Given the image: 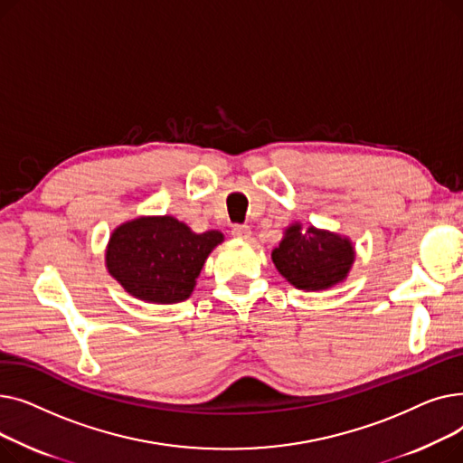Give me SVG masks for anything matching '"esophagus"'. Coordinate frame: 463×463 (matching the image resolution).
Returning a JSON list of instances; mask_svg holds the SVG:
<instances>
[{
    "label": "esophagus",
    "instance_id": "34e87169",
    "mask_svg": "<svg viewBox=\"0 0 463 463\" xmlns=\"http://www.w3.org/2000/svg\"><path fill=\"white\" fill-rule=\"evenodd\" d=\"M231 232H232V236L238 238V240H246V241L251 240V229H250L248 225H234Z\"/></svg>",
    "mask_w": 463,
    "mask_h": 463
}]
</instances>
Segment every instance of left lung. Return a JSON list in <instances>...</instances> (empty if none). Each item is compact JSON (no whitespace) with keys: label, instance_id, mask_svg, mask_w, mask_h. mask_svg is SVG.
<instances>
[{"label":"left lung","instance_id":"obj_1","mask_svg":"<svg viewBox=\"0 0 463 463\" xmlns=\"http://www.w3.org/2000/svg\"><path fill=\"white\" fill-rule=\"evenodd\" d=\"M278 272L297 288L325 290L342 283L354 262L351 240L330 231L295 223L272 251Z\"/></svg>","mask_w":463,"mask_h":463}]
</instances>
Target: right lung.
<instances>
[{
	"instance_id": "1",
	"label": "right lung",
	"mask_w": 463,
	"mask_h": 463,
	"mask_svg": "<svg viewBox=\"0 0 463 463\" xmlns=\"http://www.w3.org/2000/svg\"><path fill=\"white\" fill-rule=\"evenodd\" d=\"M223 241L219 231L193 232L173 215L137 217L109 240V274L138 300L176 304L191 297L204 260Z\"/></svg>"
}]
</instances>
